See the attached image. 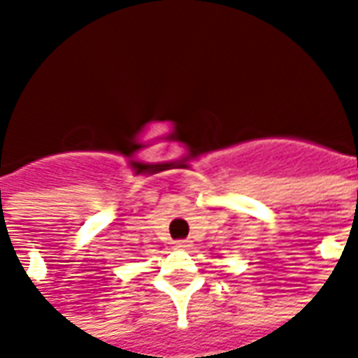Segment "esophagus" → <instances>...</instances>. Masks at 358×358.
Segmentation results:
<instances>
[{
	"label": "esophagus",
	"instance_id": "34e87169",
	"mask_svg": "<svg viewBox=\"0 0 358 358\" xmlns=\"http://www.w3.org/2000/svg\"><path fill=\"white\" fill-rule=\"evenodd\" d=\"M174 249H180V251H184V249H189V241H186V240L174 241Z\"/></svg>",
	"mask_w": 358,
	"mask_h": 358
}]
</instances>
